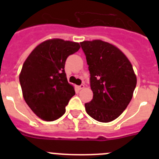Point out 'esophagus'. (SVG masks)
<instances>
[{
  "mask_svg": "<svg viewBox=\"0 0 159 159\" xmlns=\"http://www.w3.org/2000/svg\"><path fill=\"white\" fill-rule=\"evenodd\" d=\"M77 88H78L79 90L84 89V84H81V85H80V86L77 87Z\"/></svg>",
  "mask_w": 159,
  "mask_h": 159,
  "instance_id": "34e87169",
  "label": "esophagus"
}]
</instances>
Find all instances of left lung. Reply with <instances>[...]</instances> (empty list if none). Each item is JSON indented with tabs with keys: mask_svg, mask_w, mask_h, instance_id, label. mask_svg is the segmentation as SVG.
I'll list each match as a JSON object with an SVG mask.
<instances>
[{
	"mask_svg": "<svg viewBox=\"0 0 159 159\" xmlns=\"http://www.w3.org/2000/svg\"><path fill=\"white\" fill-rule=\"evenodd\" d=\"M93 99L85 103L92 118L108 123L117 119L128 106L137 79L131 64L119 48L99 40L84 41Z\"/></svg>",
	"mask_w": 159,
	"mask_h": 159,
	"instance_id": "obj_1",
	"label": "left lung"
}]
</instances>
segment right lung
I'll return each instance as SVG.
<instances>
[{"label":"right lung","instance_id":"obj_1","mask_svg":"<svg viewBox=\"0 0 159 159\" xmlns=\"http://www.w3.org/2000/svg\"><path fill=\"white\" fill-rule=\"evenodd\" d=\"M79 43L53 39L43 42L30 53L20 74L24 99L31 110L45 121H54L65 113L75 92L68 84L64 65Z\"/></svg>","mask_w":159,"mask_h":159}]
</instances>
